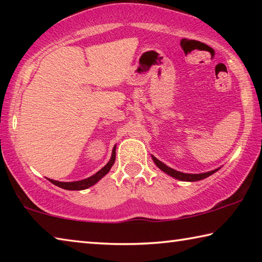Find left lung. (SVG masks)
<instances>
[{
    "label": "left lung",
    "instance_id": "1",
    "mask_svg": "<svg viewBox=\"0 0 262 262\" xmlns=\"http://www.w3.org/2000/svg\"><path fill=\"white\" fill-rule=\"evenodd\" d=\"M152 159L156 165L161 168L162 171L165 172V173L170 174L171 177H173L176 179H179V180H183V181H198V180H202L207 178V177L211 176L212 173H215L217 170L214 171H209V172H206V173H200V174H189V173H183V172H179V171H176L173 168L166 166L165 164L162 163L161 161H158L156 157L152 156Z\"/></svg>",
    "mask_w": 262,
    "mask_h": 262
}]
</instances>
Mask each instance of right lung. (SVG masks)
Returning a JSON list of instances; mask_svg holds the SVG:
<instances>
[{"mask_svg":"<svg viewBox=\"0 0 262 262\" xmlns=\"http://www.w3.org/2000/svg\"><path fill=\"white\" fill-rule=\"evenodd\" d=\"M115 161V147L113 148V151H112V157H111L110 162L106 164V165L101 168L100 171L97 172L96 174L91 176L90 178L88 179H84V180H79V181H73V183H62V181H56V180H52V179H48L51 181L52 184H54L56 186H59V187L63 188V189H68V190H82V189H86L90 187V186L95 185L96 183H98V181L103 178V177L107 173V172L111 170V167L114 164Z\"/></svg>","mask_w":262,"mask_h":262,"instance_id":"obj_1","label":"right lung"}]
</instances>
